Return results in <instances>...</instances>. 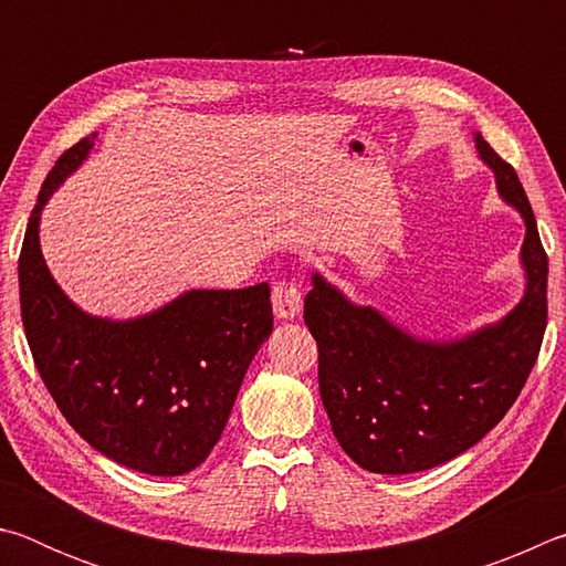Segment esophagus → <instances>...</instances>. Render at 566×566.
Returning a JSON list of instances; mask_svg holds the SVG:
<instances>
[{"mask_svg":"<svg viewBox=\"0 0 566 566\" xmlns=\"http://www.w3.org/2000/svg\"><path fill=\"white\" fill-rule=\"evenodd\" d=\"M272 306L280 319H294L302 312V292L294 282H276L272 292Z\"/></svg>","mask_w":566,"mask_h":566,"instance_id":"esophagus-1","label":"esophagus"}]
</instances>
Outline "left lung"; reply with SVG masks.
I'll return each mask as SVG.
<instances>
[{
	"instance_id": "obj_1",
	"label": "left lung",
	"mask_w": 566,
	"mask_h": 566,
	"mask_svg": "<svg viewBox=\"0 0 566 566\" xmlns=\"http://www.w3.org/2000/svg\"><path fill=\"white\" fill-rule=\"evenodd\" d=\"M496 191L524 219V294L500 322L459 339H419L319 272L304 324L319 349V395L344 452L375 474H411L474 447L520 397L547 329V254L516 171L474 132Z\"/></svg>"
}]
</instances>
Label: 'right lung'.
<instances>
[{"mask_svg":"<svg viewBox=\"0 0 566 566\" xmlns=\"http://www.w3.org/2000/svg\"><path fill=\"white\" fill-rule=\"evenodd\" d=\"M56 159L27 224L19 304L36 369L74 432L112 462L151 476L199 467L222 437L249 364L272 334L270 284L189 290L134 319L80 310L46 266L42 209L94 149Z\"/></svg>","mask_w":566,"mask_h":566,"instance_id":"1","label":"right lung"}]
</instances>
